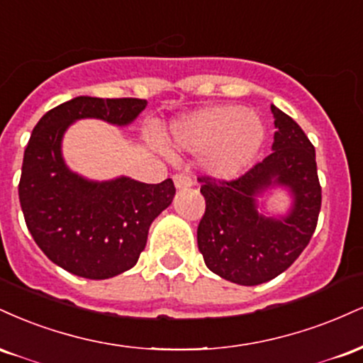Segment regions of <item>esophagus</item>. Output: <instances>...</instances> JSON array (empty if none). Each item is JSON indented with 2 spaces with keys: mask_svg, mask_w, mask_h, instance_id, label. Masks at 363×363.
I'll list each match as a JSON object with an SVG mask.
<instances>
[{
  "mask_svg": "<svg viewBox=\"0 0 363 363\" xmlns=\"http://www.w3.org/2000/svg\"><path fill=\"white\" fill-rule=\"evenodd\" d=\"M174 184H176L177 189H184V187H189L193 184V181H191V177L186 172H179L174 176Z\"/></svg>",
  "mask_w": 363,
  "mask_h": 363,
  "instance_id": "esophagus-1",
  "label": "esophagus"
}]
</instances>
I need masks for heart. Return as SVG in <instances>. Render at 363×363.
Returning <instances> with one entry per match:
<instances>
[{
  "label": "heart",
  "mask_w": 363,
  "mask_h": 363,
  "mask_svg": "<svg viewBox=\"0 0 363 363\" xmlns=\"http://www.w3.org/2000/svg\"><path fill=\"white\" fill-rule=\"evenodd\" d=\"M264 126L239 106L206 107L174 124L172 140L179 148L206 152V165L223 177L242 172L264 141Z\"/></svg>",
  "instance_id": "1"
}]
</instances>
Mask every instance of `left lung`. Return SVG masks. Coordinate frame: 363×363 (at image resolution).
<instances>
[{"instance_id":"left-lung-1","label":"left lung","mask_w":363,"mask_h":363,"mask_svg":"<svg viewBox=\"0 0 363 363\" xmlns=\"http://www.w3.org/2000/svg\"><path fill=\"white\" fill-rule=\"evenodd\" d=\"M273 152L237 179L201 176L205 215L198 225V249L208 269L237 285H259L281 274L301 256L318 227L320 184L315 150L290 116L272 106ZM285 185L294 208L285 219L262 217L255 194Z\"/></svg>"}]
</instances>
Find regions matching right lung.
<instances>
[{
  "mask_svg": "<svg viewBox=\"0 0 363 363\" xmlns=\"http://www.w3.org/2000/svg\"><path fill=\"white\" fill-rule=\"evenodd\" d=\"M143 99L77 97L40 118L23 153L18 198L25 223L54 264L89 280L121 274L138 261L153 220L172 203V179L145 184L129 177L86 181L65 165L61 138L77 119L129 124Z\"/></svg>",
  "mask_w": 363,
  "mask_h": 363,
  "instance_id": "add662e5",
  "label": "right lung"
}]
</instances>
